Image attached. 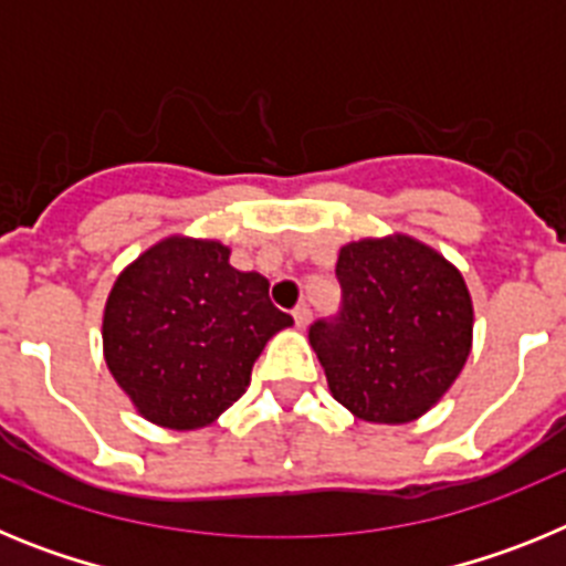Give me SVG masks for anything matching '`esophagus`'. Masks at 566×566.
<instances>
[{"instance_id": "obj_1", "label": "esophagus", "mask_w": 566, "mask_h": 566, "mask_svg": "<svg viewBox=\"0 0 566 566\" xmlns=\"http://www.w3.org/2000/svg\"><path fill=\"white\" fill-rule=\"evenodd\" d=\"M292 317H294V326H297V328H306V326H308V319H312V312H308L306 303H300V306L292 312Z\"/></svg>"}]
</instances>
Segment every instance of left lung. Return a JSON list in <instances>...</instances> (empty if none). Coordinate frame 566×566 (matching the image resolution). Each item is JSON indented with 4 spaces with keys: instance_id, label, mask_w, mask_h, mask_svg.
I'll return each instance as SVG.
<instances>
[{
    "instance_id": "obj_1",
    "label": "left lung",
    "mask_w": 566,
    "mask_h": 566,
    "mask_svg": "<svg viewBox=\"0 0 566 566\" xmlns=\"http://www.w3.org/2000/svg\"><path fill=\"white\" fill-rule=\"evenodd\" d=\"M337 317L308 343L334 399L365 422L402 424L444 397L473 339V303L457 266L408 234L339 249Z\"/></svg>"
}]
</instances>
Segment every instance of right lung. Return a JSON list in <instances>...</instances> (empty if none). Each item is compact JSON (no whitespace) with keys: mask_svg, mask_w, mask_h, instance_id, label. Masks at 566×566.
Listing matches in <instances>:
<instances>
[{"mask_svg":"<svg viewBox=\"0 0 566 566\" xmlns=\"http://www.w3.org/2000/svg\"><path fill=\"white\" fill-rule=\"evenodd\" d=\"M292 323L263 274L229 266L223 243L175 234L115 280L104 359L144 419L192 431L243 397L254 359Z\"/></svg>","mask_w":566,"mask_h":566,"instance_id":"add662e5","label":"right lung"}]
</instances>
